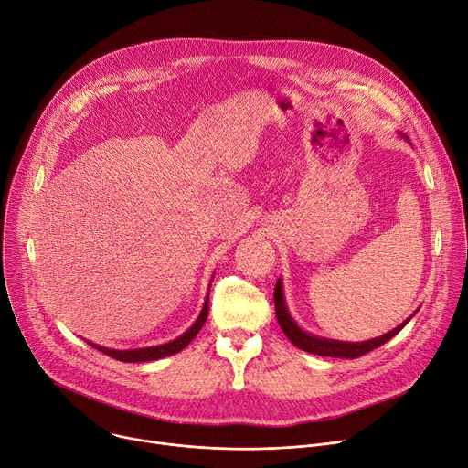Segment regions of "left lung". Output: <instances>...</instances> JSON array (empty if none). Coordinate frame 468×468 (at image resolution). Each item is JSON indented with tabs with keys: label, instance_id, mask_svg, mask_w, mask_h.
<instances>
[{
	"label": "left lung",
	"instance_id": "obj_1",
	"mask_svg": "<svg viewBox=\"0 0 468 468\" xmlns=\"http://www.w3.org/2000/svg\"><path fill=\"white\" fill-rule=\"evenodd\" d=\"M273 302H276V317L278 323L282 326V331L285 333V336L298 347V349H304L308 353H315V355H323V356H342V359H356V356H361L379 346L386 344L388 340H391L397 333H400V328H404V324L408 321H404L402 324H399L397 328H393L391 333L383 335L379 338L368 340V342H336V340H324V338H317L312 335H306L302 328L296 326V323L291 319L287 306H285V300H283V291H282V282L278 280L276 289H273Z\"/></svg>",
	"mask_w": 468,
	"mask_h": 468
}]
</instances>
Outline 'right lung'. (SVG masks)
Segmentation results:
<instances>
[{
    "label": "right lung",
    "instance_id": "right-lung-1",
    "mask_svg": "<svg viewBox=\"0 0 468 468\" xmlns=\"http://www.w3.org/2000/svg\"><path fill=\"white\" fill-rule=\"evenodd\" d=\"M207 308H209V296L206 298V304L202 308V314L200 317L197 319V323L192 324L188 331L179 336L177 340L174 342H168L164 346H154V347H144V349H126V351H119V349H107V347H100L96 344H90L92 347H96L98 351L105 353L112 356V359H117V361H122V363H145V361H156V359H162V356H168V355H174L177 351H181L183 347L188 346V342L195 338L198 335V331L202 328V324L206 323V317H207Z\"/></svg>",
    "mask_w": 468,
    "mask_h": 468
}]
</instances>
